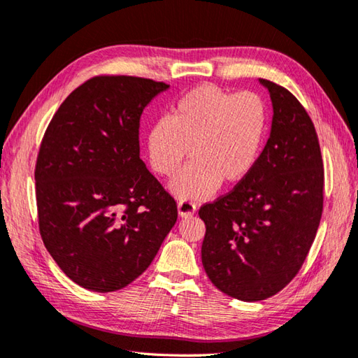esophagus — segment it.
Masks as SVG:
<instances>
[{
    "label": "esophagus",
    "instance_id": "1",
    "mask_svg": "<svg viewBox=\"0 0 358 358\" xmlns=\"http://www.w3.org/2000/svg\"><path fill=\"white\" fill-rule=\"evenodd\" d=\"M177 208H178V215L180 217H191L195 213V209H197V206H195L191 200L178 201Z\"/></svg>",
    "mask_w": 358,
    "mask_h": 358
}]
</instances>
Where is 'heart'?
Listing matches in <instances>:
<instances>
[{"label": "heart", "mask_w": 358, "mask_h": 358, "mask_svg": "<svg viewBox=\"0 0 358 358\" xmlns=\"http://www.w3.org/2000/svg\"><path fill=\"white\" fill-rule=\"evenodd\" d=\"M267 129V108L255 93L195 87L173 103L167 117L147 133L153 171L172 177L187 155L194 159L172 183L185 200L205 199L234 186L253 169Z\"/></svg>", "instance_id": "b5f03b06"}]
</instances>
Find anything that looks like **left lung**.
<instances>
[{
    "instance_id": "obj_1",
    "label": "left lung",
    "mask_w": 358,
    "mask_h": 358,
    "mask_svg": "<svg viewBox=\"0 0 358 358\" xmlns=\"http://www.w3.org/2000/svg\"><path fill=\"white\" fill-rule=\"evenodd\" d=\"M273 102L271 133L251 172L199 215L201 262L211 282L241 301L267 299L303 267L323 213L317 131L289 90L259 79Z\"/></svg>"
}]
</instances>
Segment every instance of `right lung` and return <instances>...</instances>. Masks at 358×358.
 <instances>
[{"label": "right lung", "instance_id": "add662e5", "mask_svg": "<svg viewBox=\"0 0 358 358\" xmlns=\"http://www.w3.org/2000/svg\"><path fill=\"white\" fill-rule=\"evenodd\" d=\"M169 88L94 76L55 111L35 164L40 236L83 289L115 292L144 273L177 222V201L139 158L144 108Z\"/></svg>", "mask_w": 358, "mask_h": 358}]
</instances>
